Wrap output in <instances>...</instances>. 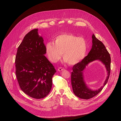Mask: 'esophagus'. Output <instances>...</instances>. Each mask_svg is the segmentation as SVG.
<instances>
[{
    "instance_id": "1",
    "label": "esophagus",
    "mask_w": 121,
    "mask_h": 121,
    "mask_svg": "<svg viewBox=\"0 0 121 121\" xmlns=\"http://www.w3.org/2000/svg\"><path fill=\"white\" fill-rule=\"evenodd\" d=\"M64 68H61V67H60V68H58L57 70H58V71H61L64 70Z\"/></svg>"
}]
</instances>
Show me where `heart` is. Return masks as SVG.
<instances>
[{"instance_id": "b5f03b06", "label": "heart", "mask_w": 121, "mask_h": 121, "mask_svg": "<svg viewBox=\"0 0 121 121\" xmlns=\"http://www.w3.org/2000/svg\"><path fill=\"white\" fill-rule=\"evenodd\" d=\"M54 42L46 44L45 51L49 60L56 63L63 53V57L69 65H75L85 57L88 50V43L84 37L70 33L57 35Z\"/></svg>"}]
</instances>
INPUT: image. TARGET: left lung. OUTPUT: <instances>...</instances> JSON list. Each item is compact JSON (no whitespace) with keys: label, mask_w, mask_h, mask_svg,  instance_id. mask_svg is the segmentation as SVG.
<instances>
[{"label":"left lung","mask_w":121,"mask_h":121,"mask_svg":"<svg viewBox=\"0 0 121 121\" xmlns=\"http://www.w3.org/2000/svg\"><path fill=\"white\" fill-rule=\"evenodd\" d=\"M92 46L88 54L79 63L73 67L71 73V84L73 92L78 97L89 99L95 96L104 88L107 83L111 72V56L104 45L97 39L94 34L92 36ZM99 60L105 65L108 72V76L104 85L98 90L93 91L88 89L83 80L82 71L90 62Z\"/></svg>","instance_id":"8db88e82"}]
</instances>
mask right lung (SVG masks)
Returning a JSON list of instances; mask_svg holds the SVG:
<instances>
[{"instance_id":"1","label":"right lung","mask_w":121,"mask_h":121,"mask_svg":"<svg viewBox=\"0 0 121 121\" xmlns=\"http://www.w3.org/2000/svg\"><path fill=\"white\" fill-rule=\"evenodd\" d=\"M35 29L27 33L18 47L16 56V74L21 90L35 99L46 97L52 85L56 72L44 56L45 45Z\"/></svg>"}]
</instances>
